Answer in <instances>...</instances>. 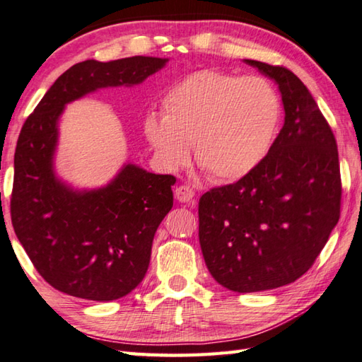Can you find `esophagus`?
<instances>
[{
  "label": "esophagus",
  "instance_id": "esophagus-1",
  "mask_svg": "<svg viewBox=\"0 0 362 362\" xmlns=\"http://www.w3.org/2000/svg\"><path fill=\"white\" fill-rule=\"evenodd\" d=\"M194 189L189 186H180L175 190V199L181 203H194Z\"/></svg>",
  "mask_w": 362,
  "mask_h": 362
}]
</instances>
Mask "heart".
Segmentation results:
<instances>
[{"instance_id":"b5f03b06","label":"heart","mask_w":362,"mask_h":362,"mask_svg":"<svg viewBox=\"0 0 362 362\" xmlns=\"http://www.w3.org/2000/svg\"><path fill=\"white\" fill-rule=\"evenodd\" d=\"M281 99L260 77L199 71L162 99V118L149 115L145 135L163 165L195 160L216 181L244 178L260 165L274 143Z\"/></svg>"}]
</instances>
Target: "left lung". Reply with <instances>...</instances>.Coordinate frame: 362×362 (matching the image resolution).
<instances>
[{"label":"left lung","instance_id":"1","mask_svg":"<svg viewBox=\"0 0 362 362\" xmlns=\"http://www.w3.org/2000/svg\"><path fill=\"white\" fill-rule=\"evenodd\" d=\"M274 81L284 126L260 165L199 203V238L211 276L231 291L295 282L328 243L340 214L336 139L301 80L281 66L244 59Z\"/></svg>","mask_w":362,"mask_h":362}]
</instances>
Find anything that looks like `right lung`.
Segmentation results:
<instances>
[{
  "label": "right lung",
  "instance_id": "right-lung-1",
  "mask_svg": "<svg viewBox=\"0 0 362 362\" xmlns=\"http://www.w3.org/2000/svg\"><path fill=\"white\" fill-rule=\"evenodd\" d=\"M168 58L86 59L74 64L25 121L13 156L11 219L34 268L53 288L113 301L145 277L156 230L173 206L172 175L126 162L107 184L78 189L54 170L66 105L104 88L135 86Z\"/></svg>",
  "mask_w": 362,
  "mask_h": 362
}]
</instances>
